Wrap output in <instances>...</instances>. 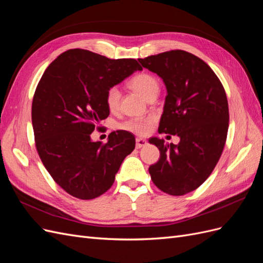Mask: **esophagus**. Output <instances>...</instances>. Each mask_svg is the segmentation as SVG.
<instances>
[{"instance_id":"obj_1","label":"esophagus","mask_w":263,"mask_h":263,"mask_svg":"<svg viewBox=\"0 0 263 263\" xmlns=\"http://www.w3.org/2000/svg\"><path fill=\"white\" fill-rule=\"evenodd\" d=\"M147 145V141H146V139H144V138H137L136 139V148H142L144 146H146Z\"/></svg>"}]
</instances>
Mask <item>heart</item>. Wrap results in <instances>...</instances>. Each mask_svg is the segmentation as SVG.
I'll use <instances>...</instances> for the list:
<instances>
[{
	"label": "heart",
	"instance_id": "obj_1",
	"mask_svg": "<svg viewBox=\"0 0 263 263\" xmlns=\"http://www.w3.org/2000/svg\"><path fill=\"white\" fill-rule=\"evenodd\" d=\"M129 85L133 90L139 93L144 99H148L150 95L159 92V83L158 80L148 73H140L135 76L129 81ZM119 100H121V92H119L118 87L113 86L106 92V104L109 109H116ZM153 118L147 117H135L123 124V128L139 135L147 134L153 125Z\"/></svg>",
	"mask_w": 263,
	"mask_h": 263
}]
</instances>
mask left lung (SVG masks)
<instances>
[{"label":"left lung","mask_w":263,"mask_h":263,"mask_svg":"<svg viewBox=\"0 0 263 263\" xmlns=\"http://www.w3.org/2000/svg\"><path fill=\"white\" fill-rule=\"evenodd\" d=\"M138 61L166 87L159 134L180 138L178 145L149 139L160 150V159L149 166L151 180L164 193L184 195L210 177L224 149L229 123L225 90L208 63L184 50Z\"/></svg>","instance_id":"1"}]
</instances>
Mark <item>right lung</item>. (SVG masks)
I'll return each instance as SVG.
<instances>
[{"label":"right lung","mask_w":263,"mask_h":263,"mask_svg":"<svg viewBox=\"0 0 263 263\" xmlns=\"http://www.w3.org/2000/svg\"><path fill=\"white\" fill-rule=\"evenodd\" d=\"M137 70L142 68L135 59L70 49L44 72L31 105L36 148L54 182L70 195L92 200L105 193L135 149L129 132H112L104 145L91 134L109 115L106 92Z\"/></svg>","instance_id":"right-lung-1"}]
</instances>
